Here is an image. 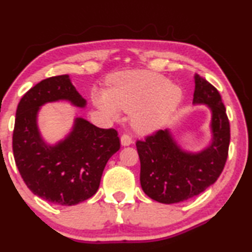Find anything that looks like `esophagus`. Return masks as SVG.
I'll return each instance as SVG.
<instances>
[{
    "label": "esophagus",
    "instance_id": "esophagus-1",
    "mask_svg": "<svg viewBox=\"0 0 252 252\" xmlns=\"http://www.w3.org/2000/svg\"><path fill=\"white\" fill-rule=\"evenodd\" d=\"M120 141H122L123 146H129V144H132L133 139L129 134H124V135L120 137Z\"/></svg>",
    "mask_w": 252,
    "mask_h": 252
}]
</instances>
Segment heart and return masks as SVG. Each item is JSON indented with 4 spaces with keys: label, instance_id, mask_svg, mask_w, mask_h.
Segmentation results:
<instances>
[{
    "label": "heart",
    "instance_id": "1",
    "mask_svg": "<svg viewBox=\"0 0 252 252\" xmlns=\"http://www.w3.org/2000/svg\"><path fill=\"white\" fill-rule=\"evenodd\" d=\"M181 98L178 86L151 71H127L113 75L106 92L94 95L97 108L111 118L118 117L119 110L134 113L133 127L139 133H150L163 126Z\"/></svg>",
    "mask_w": 252,
    "mask_h": 252
}]
</instances>
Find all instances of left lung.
Segmentation results:
<instances>
[{
    "label": "left lung",
    "instance_id": "8db88e82",
    "mask_svg": "<svg viewBox=\"0 0 252 252\" xmlns=\"http://www.w3.org/2000/svg\"><path fill=\"white\" fill-rule=\"evenodd\" d=\"M192 103L206 104L212 112V142L204 150H182L168 129L136 141L141 187L159 203L173 204L201 194L217 181L228 157L230 127L226 108L215 86L198 74H195Z\"/></svg>",
    "mask_w": 252,
    "mask_h": 252
}]
</instances>
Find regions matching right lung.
I'll return each instance as SVG.
<instances>
[{"label": "right lung", "instance_id": "1", "mask_svg": "<svg viewBox=\"0 0 252 252\" xmlns=\"http://www.w3.org/2000/svg\"><path fill=\"white\" fill-rule=\"evenodd\" d=\"M60 99L79 108L86 105L67 74L44 79L23 96L16 111L12 150L17 168L34 195L70 206L96 194L106 163L120 149V140L116 129L75 118L66 139L47 144L37 128V112L41 105Z\"/></svg>", "mask_w": 252, "mask_h": 252}]
</instances>
